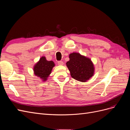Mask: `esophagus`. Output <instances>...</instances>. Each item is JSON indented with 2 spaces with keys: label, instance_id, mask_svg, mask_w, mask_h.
<instances>
[{
  "label": "esophagus",
  "instance_id": "1",
  "mask_svg": "<svg viewBox=\"0 0 130 130\" xmlns=\"http://www.w3.org/2000/svg\"><path fill=\"white\" fill-rule=\"evenodd\" d=\"M57 63H58V65L62 66V65L63 64V62L61 61H58V62H57Z\"/></svg>",
  "mask_w": 130,
  "mask_h": 130
}]
</instances>
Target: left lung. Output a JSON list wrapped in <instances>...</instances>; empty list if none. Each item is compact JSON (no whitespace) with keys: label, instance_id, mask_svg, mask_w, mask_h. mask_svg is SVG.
Here are the masks:
<instances>
[{"label":"left lung","instance_id":"8db88e82","mask_svg":"<svg viewBox=\"0 0 130 130\" xmlns=\"http://www.w3.org/2000/svg\"><path fill=\"white\" fill-rule=\"evenodd\" d=\"M69 61L66 63L71 76L80 82L87 81L94 74V66L91 60L80 53L69 54Z\"/></svg>","mask_w":130,"mask_h":130}]
</instances>
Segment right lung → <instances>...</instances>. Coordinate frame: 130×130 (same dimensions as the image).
<instances>
[{
    "instance_id": "obj_1",
    "label": "right lung",
    "mask_w": 130,
    "mask_h": 130,
    "mask_svg": "<svg viewBox=\"0 0 130 130\" xmlns=\"http://www.w3.org/2000/svg\"><path fill=\"white\" fill-rule=\"evenodd\" d=\"M54 67L55 63L53 61H47L45 57L42 56L34 66V74L40 77L42 81H46Z\"/></svg>"
}]
</instances>
